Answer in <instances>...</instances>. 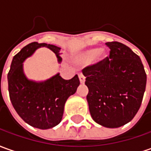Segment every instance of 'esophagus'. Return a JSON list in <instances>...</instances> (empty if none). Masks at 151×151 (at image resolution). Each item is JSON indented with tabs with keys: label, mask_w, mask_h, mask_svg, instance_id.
<instances>
[{
	"label": "esophagus",
	"mask_w": 151,
	"mask_h": 151,
	"mask_svg": "<svg viewBox=\"0 0 151 151\" xmlns=\"http://www.w3.org/2000/svg\"><path fill=\"white\" fill-rule=\"evenodd\" d=\"M79 81L81 84H83L85 83V78L83 75H79Z\"/></svg>",
	"instance_id": "1"
}]
</instances>
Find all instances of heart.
<instances>
[{"label":"heart","instance_id":"b5f03b06","mask_svg":"<svg viewBox=\"0 0 151 151\" xmlns=\"http://www.w3.org/2000/svg\"><path fill=\"white\" fill-rule=\"evenodd\" d=\"M100 51H101L100 48H94V49L87 50L83 53H81V54L73 56V62L75 63L77 65L89 64L95 58L97 54H99ZM104 58H106L105 54H101V59Z\"/></svg>","mask_w":151,"mask_h":151}]
</instances>
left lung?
<instances>
[{"label": "left lung", "mask_w": 151, "mask_h": 151, "mask_svg": "<svg viewBox=\"0 0 151 151\" xmlns=\"http://www.w3.org/2000/svg\"><path fill=\"white\" fill-rule=\"evenodd\" d=\"M109 58L84 68L87 100L97 124L117 128L131 122L140 109L146 85V73L140 57L116 41L107 42Z\"/></svg>", "instance_id": "1"}]
</instances>
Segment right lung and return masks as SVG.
<instances>
[{"mask_svg":"<svg viewBox=\"0 0 151 151\" xmlns=\"http://www.w3.org/2000/svg\"><path fill=\"white\" fill-rule=\"evenodd\" d=\"M41 47L52 50L58 62L61 63V48L33 42L14 56L7 79L10 99L18 115L29 126L46 130L60 123L65 102L76 93L80 82L78 75L65 80L59 73L42 82L28 79L24 73L23 63Z\"/></svg>","mask_w":151,"mask_h":151,"instance_id":"right-lung-1","label":"right lung"}]
</instances>
